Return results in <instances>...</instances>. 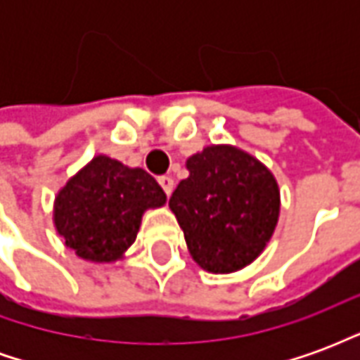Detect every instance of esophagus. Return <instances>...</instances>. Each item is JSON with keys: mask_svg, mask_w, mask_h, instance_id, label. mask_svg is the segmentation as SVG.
Segmentation results:
<instances>
[{"mask_svg": "<svg viewBox=\"0 0 360 360\" xmlns=\"http://www.w3.org/2000/svg\"><path fill=\"white\" fill-rule=\"evenodd\" d=\"M158 183L162 185V188H164L165 195H167V196L172 195L173 187H175V181H173L169 175H162V177H158Z\"/></svg>", "mask_w": 360, "mask_h": 360, "instance_id": "esophagus-1", "label": "esophagus"}]
</instances>
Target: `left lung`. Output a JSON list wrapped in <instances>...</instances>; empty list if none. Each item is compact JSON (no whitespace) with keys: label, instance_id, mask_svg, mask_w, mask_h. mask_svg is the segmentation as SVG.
Listing matches in <instances>:
<instances>
[{"label":"left lung","instance_id":"obj_1","mask_svg":"<svg viewBox=\"0 0 360 360\" xmlns=\"http://www.w3.org/2000/svg\"><path fill=\"white\" fill-rule=\"evenodd\" d=\"M187 169L169 208L193 260L212 274L252 264L278 226L281 198L274 173L231 144L206 146L188 158Z\"/></svg>","mask_w":360,"mask_h":360}]
</instances>
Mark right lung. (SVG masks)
<instances>
[{
	"label": "right lung",
	"instance_id": "right-lung-1",
	"mask_svg": "<svg viewBox=\"0 0 360 360\" xmlns=\"http://www.w3.org/2000/svg\"><path fill=\"white\" fill-rule=\"evenodd\" d=\"M165 200L164 188L142 167L98 154L58 191L53 226L77 257L110 264L125 257L144 212Z\"/></svg>",
	"mask_w": 360,
	"mask_h": 360
}]
</instances>
